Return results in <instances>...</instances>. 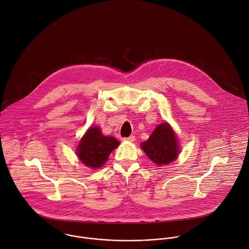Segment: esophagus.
Masks as SVG:
<instances>
[{
  "mask_svg": "<svg viewBox=\"0 0 249 249\" xmlns=\"http://www.w3.org/2000/svg\"><path fill=\"white\" fill-rule=\"evenodd\" d=\"M123 140H124V141H128V142H134V141H135V136H133V135H130L129 137L124 138Z\"/></svg>",
  "mask_w": 249,
  "mask_h": 249,
  "instance_id": "34e87169",
  "label": "esophagus"
}]
</instances>
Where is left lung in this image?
<instances>
[{
    "instance_id": "left-lung-1",
    "label": "left lung",
    "mask_w": 249,
    "mask_h": 249,
    "mask_svg": "<svg viewBox=\"0 0 249 249\" xmlns=\"http://www.w3.org/2000/svg\"><path fill=\"white\" fill-rule=\"evenodd\" d=\"M147 157L156 165H168L178 158L180 152L178 140L168 123L159 124L149 138L141 143Z\"/></svg>"
}]
</instances>
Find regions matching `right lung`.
Returning <instances> with one entry per match:
<instances>
[{"label":"right lung","instance_id":"add662e5","mask_svg":"<svg viewBox=\"0 0 249 249\" xmlns=\"http://www.w3.org/2000/svg\"><path fill=\"white\" fill-rule=\"evenodd\" d=\"M120 144L111 136H105L98 126L90 127L79 141L76 155L88 168H101L108 160L109 154Z\"/></svg>","mask_w":249,"mask_h":249}]
</instances>
